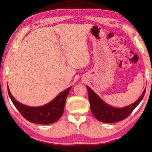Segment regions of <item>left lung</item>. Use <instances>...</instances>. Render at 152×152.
<instances>
[{
    "label": "left lung",
    "instance_id": "left-lung-1",
    "mask_svg": "<svg viewBox=\"0 0 152 152\" xmlns=\"http://www.w3.org/2000/svg\"><path fill=\"white\" fill-rule=\"evenodd\" d=\"M88 93L91 109L93 115L97 120L105 123H113L125 119L138 106L145 94L146 88L141 96L132 104L122 108H116L110 106L98 96L90 87L86 86Z\"/></svg>",
    "mask_w": 152,
    "mask_h": 152
}]
</instances>
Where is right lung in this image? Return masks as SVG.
Returning a JSON list of instances; mask_svg holds the SVG:
<instances>
[{"label":"right lung","mask_w":152,"mask_h":152,"mask_svg":"<svg viewBox=\"0 0 152 152\" xmlns=\"http://www.w3.org/2000/svg\"><path fill=\"white\" fill-rule=\"evenodd\" d=\"M72 87L60 93L55 99L40 107H29L20 103L11 94L7 85V91L12 103L27 120L32 123L50 124L57 122L64 113L66 97Z\"/></svg>","instance_id":"obj_1"}]
</instances>
